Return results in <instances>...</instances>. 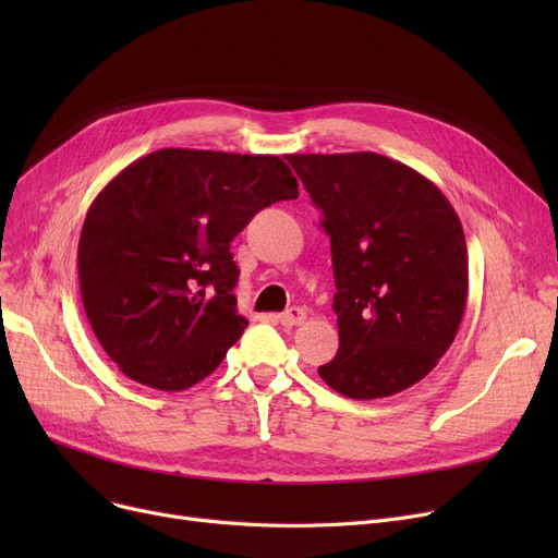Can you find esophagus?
I'll return each mask as SVG.
<instances>
[{"mask_svg": "<svg viewBox=\"0 0 558 558\" xmlns=\"http://www.w3.org/2000/svg\"><path fill=\"white\" fill-rule=\"evenodd\" d=\"M305 318H307V312H305L303 307H291V310H287L284 314H280V316H278V320H280V324H282L284 328L301 326Z\"/></svg>", "mask_w": 558, "mask_h": 558, "instance_id": "1", "label": "esophagus"}]
</instances>
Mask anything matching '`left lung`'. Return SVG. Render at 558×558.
Wrapping results in <instances>:
<instances>
[{
  "mask_svg": "<svg viewBox=\"0 0 558 558\" xmlns=\"http://www.w3.org/2000/svg\"><path fill=\"white\" fill-rule=\"evenodd\" d=\"M324 213L335 269L337 355L318 375L355 400L412 387L452 345L468 296L461 221L432 181L387 156L291 154Z\"/></svg>",
  "mask_w": 558,
  "mask_h": 558,
  "instance_id": "8db88e82",
  "label": "left lung"
}]
</instances>
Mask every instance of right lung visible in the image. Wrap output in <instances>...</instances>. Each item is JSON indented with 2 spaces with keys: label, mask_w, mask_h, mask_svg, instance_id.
I'll return each instance as SVG.
<instances>
[{
  "label": "right lung",
  "mask_w": 558,
  "mask_h": 558,
  "mask_svg": "<svg viewBox=\"0 0 558 558\" xmlns=\"http://www.w3.org/2000/svg\"><path fill=\"white\" fill-rule=\"evenodd\" d=\"M296 196L278 156L160 149L117 173L78 240L81 299L106 355L158 391L208 377L248 326L230 242Z\"/></svg>",
  "instance_id": "1"
}]
</instances>
